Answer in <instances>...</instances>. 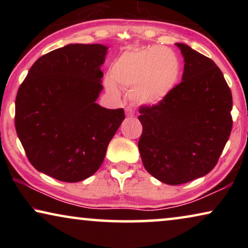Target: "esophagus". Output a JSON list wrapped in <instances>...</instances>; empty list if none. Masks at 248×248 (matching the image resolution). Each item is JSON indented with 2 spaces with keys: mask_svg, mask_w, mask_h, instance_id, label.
Instances as JSON below:
<instances>
[{
  "mask_svg": "<svg viewBox=\"0 0 248 248\" xmlns=\"http://www.w3.org/2000/svg\"><path fill=\"white\" fill-rule=\"evenodd\" d=\"M125 113H126L127 116H130V117L134 116V111H133V109H132L131 107H126V108H125Z\"/></svg>",
  "mask_w": 248,
  "mask_h": 248,
  "instance_id": "obj_1",
  "label": "esophagus"
}]
</instances>
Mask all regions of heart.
Segmentation results:
<instances>
[{"label":"heart","instance_id":"b5f03b06","mask_svg":"<svg viewBox=\"0 0 248 248\" xmlns=\"http://www.w3.org/2000/svg\"><path fill=\"white\" fill-rule=\"evenodd\" d=\"M181 74L182 62L172 49L164 46L134 48L121 54L115 61L106 87L116 93V83L131 89L132 103L138 106H155L174 90Z\"/></svg>","mask_w":248,"mask_h":248}]
</instances>
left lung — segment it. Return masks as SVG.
<instances>
[{
	"label": "left lung",
	"instance_id": "left-lung-1",
	"mask_svg": "<svg viewBox=\"0 0 248 248\" xmlns=\"http://www.w3.org/2000/svg\"><path fill=\"white\" fill-rule=\"evenodd\" d=\"M184 57L182 82L155 106H142L139 140L149 174L168 185L203 177L215 168L232 127V96L209 57L176 43Z\"/></svg>",
	"mask_w": 248,
	"mask_h": 248
}]
</instances>
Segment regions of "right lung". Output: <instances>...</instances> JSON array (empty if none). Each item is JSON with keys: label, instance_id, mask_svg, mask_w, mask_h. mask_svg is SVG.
Returning <instances> with one entry per match:
<instances>
[{"label": "right lung", "instance_id": "1", "mask_svg": "<svg viewBox=\"0 0 248 248\" xmlns=\"http://www.w3.org/2000/svg\"><path fill=\"white\" fill-rule=\"evenodd\" d=\"M108 47L69 44L39 57L16 98V130L37 170L77 183L103 164L108 144L124 121L123 108L96 103L100 67Z\"/></svg>", "mask_w": 248, "mask_h": 248}]
</instances>
